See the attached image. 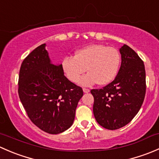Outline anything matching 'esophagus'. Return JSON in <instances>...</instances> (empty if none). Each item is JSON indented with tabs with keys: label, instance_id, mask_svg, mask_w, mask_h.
Listing matches in <instances>:
<instances>
[{
	"label": "esophagus",
	"instance_id": "obj_1",
	"mask_svg": "<svg viewBox=\"0 0 159 159\" xmlns=\"http://www.w3.org/2000/svg\"><path fill=\"white\" fill-rule=\"evenodd\" d=\"M83 91H84V93H89L90 91V90L88 89H83Z\"/></svg>",
	"mask_w": 159,
	"mask_h": 159
}]
</instances>
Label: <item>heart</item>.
I'll return each instance as SVG.
<instances>
[{
    "label": "heart",
    "instance_id": "heart-1",
    "mask_svg": "<svg viewBox=\"0 0 159 159\" xmlns=\"http://www.w3.org/2000/svg\"><path fill=\"white\" fill-rule=\"evenodd\" d=\"M120 62L121 56L116 48L94 44L78 50L75 57H65L61 67L71 82H77L87 69L89 73L80 79V84L91 86L98 83L104 85L115 79Z\"/></svg>",
    "mask_w": 159,
    "mask_h": 159
}]
</instances>
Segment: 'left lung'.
Returning a JSON list of instances; mask_svg holds the SVG:
<instances>
[{
  "instance_id": "left-lung-1",
  "label": "left lung",
  "mask_w": 159,
  "mask_h": 159,
  "mask_svg": "<svg viewBox=\"0 0 159 159\" xmlns=\"http://www.w3.org/2000/svg\"><path fill=\"white\" fill-rule=\"evenodd\" d=\"M121 64L115 80L100 89H92L93 112L97 122L109 130L124 127L142 107L146 91L144 62L124 44L120 48Z\"/></svg>"
}]
</instances>
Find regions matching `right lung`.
Returning a JSON list of instances; mask_svg holds the SVG:
<instances>
[{"label":"right lung","mask_w":159,"mask_h":159,"mask_svg":"<svg viewBox=\"0 0 159 159\" xmlns=\"http://www.w3.org/2000/svg\"><path fill=\"white\" fill-rule=\"evenodd\" d=\"M18 94L30 121L42 131L56 134L72 125L83 90L65 76L61 65L51 63L43 44L20 65Z\"/></svg>","instance_id":"right-lung-1"}]
</instances>
